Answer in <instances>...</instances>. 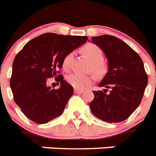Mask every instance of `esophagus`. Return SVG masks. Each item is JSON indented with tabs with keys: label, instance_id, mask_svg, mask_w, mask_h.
Instances as JSON below:
<instances>
[{
	"label": "esophagus",
	"instance_id": "34e87169",
	"mask_svg": "<svg viewBox=\"0 0 156 156\" xmlns=\"http://www.w3.org/2000/svg\"><path fill=\"white\" fill-rule=\"evenodd\" d=\"M74 92L75 93H82L84 92V90H82V89H78V88H75Z\"/></svg>",
	"mask_w": 156,
	"mask_h": 156
}]
</instances>
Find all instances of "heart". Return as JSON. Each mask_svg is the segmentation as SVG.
<instances>
[{"instance_id": "obj_1", "label": "heart", "mask_w": 156, "mask_h": 156, "mask_svg": "<svg viewBox=\"0 0 156 156\" xmlns=\"http://www.w3.org/2000/svg\"><path fill=\"white\" fill-rule=\"evenodd\" d=\"M82 51L85 55L92 61V69L97 75H101L105 71V64L102 61L103 52L98 46L93 43H87L82 47ZM74 53L69 52L66 55L63 59V68L68 69L71 65ZM67 80L74 88L78 89L84 88L91 84L93 80V76L90 75H84L80 73H72L68 75Z\"/></svg>"}]
</instances>
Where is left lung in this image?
Listing matches in <instances>:
<instances>
[{"instance_id": "left-lung-1", "label": "left lung", "mask_w": 156, "mask_h": 156, "mask_svg": "<svg viewBox=\"0 0 156 156\" xmlns=\"http://www.w3.org/2000/svg\"><path fill=\"white\" fill-rule=\"evenodd\" d=\"M91 39L105 55L108 72L98 85L106 89L93 91L94 99L89 107L101 120L120 122L129 118L143 99L148 82L143 60L129 45L114 36L105 34Z\"/></svg>"}]
</instances>
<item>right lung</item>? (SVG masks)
<instances>
[{"mask_svg":"<svg viewBox=\"0 0 156 156\" xmlns=\"http://www.w3.org/2000/svg\"><path fill=\"white\" fill-rule=\"evenodd\" d=\"M87 40L86 36L46 33L28 42L17 53L9 84L15 103L29 119L44 124L62 114L73 88L62 75L57 76L58 70L66 55ZM54 76L61 82L58 90L46 85L47 79Z\"/></svg>","mask_w":156,"mask_h":156,"instance_id":"right-lung-1","label":"right lung"}]
</instances>
